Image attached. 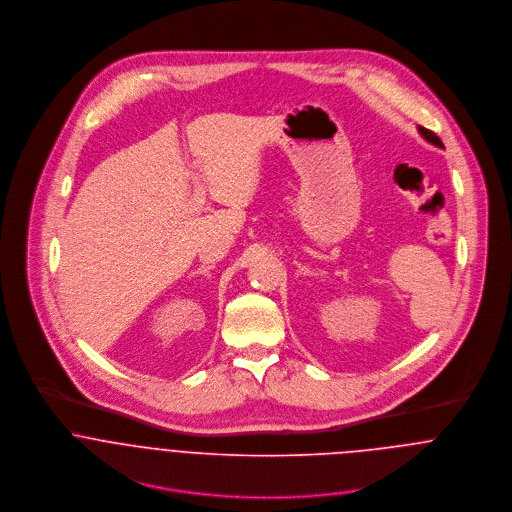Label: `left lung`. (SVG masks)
<instances>
[{
	"mask_svg": "<svg viewBox=\"0 0 512 512\" xmlns=\"http://www.w3.org/2000/svg\"><path fill=\"white\" fill-rule=\"evenodd\" d=\"M418 130H420V134H422V138H424V140H428V142H430V144H434V146L443 147L441 140H439L438 136H436L434 132H430V130H426V128H422V126H418Z\"/></svg>",
	"mask_w": 512,
	"mask_h": 512,
	"instance_id": "left-lung-1",
	"label": "left lung"
}]
</instances>
